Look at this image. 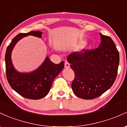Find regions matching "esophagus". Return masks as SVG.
<instances>
[{
    "instance_id": "34e87169",
    "label": "esophagus",
    "mask_w": 127,
    "mask_h": 127,
    "mask_svg": "<svg viewBox=\"0 0 127 127\" xmlns=\"http://www.w3.org/2000/svg\"><path fill=\"white\" fill-rule=\"evenodd\" d=\"M70 67V65H69V64L68 63L67 61H65V68H69Z\"/></svg>"
}]
</instances>
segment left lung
<instances>
[{"mask_svg":"<svg viewBox=\"0 0 127 127\" xmlns=\"http://www.w3.org/2000/svg\"><path fill=\"white\" fill-rule=\"evenodd\" d=\"M98 48L84 52H74L67 58L74 72L72 89L78 97L91 99L100 96L111 88L116 79L119 55L109 36L99 33Z\"/></svg>","mask_w":127,"mask_h":127,"instance_id":"left-lung-1","label":"left lung"}]
</instances>
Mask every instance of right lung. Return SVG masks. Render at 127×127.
Returning a JSON list of instances; mask_svg holds the SVG:
<instances>
[{
	"instance_id": "1",
	"label": "right lung",
	"mask_w": 127,
	"mask_h": 127,
	"mask_svg": "<svg viewBox=\"0 0 127 127\" xmlns=\"http://www.w3.org/2000/svg\"><path fill=\"white\" fill-rule=\"evenodd\" d=\"M41 31H31L19 33L12 39L6 48L5 53L6 77L12 89L23 97L39 99L49 92L54 79L59 74L64 67V62L59 64L53 63L48 56L37 69L29 72H21L15 69L11 59V53L14 47L20 39L32 35L42 38Z\"/></svg>"
}]
</instances>
